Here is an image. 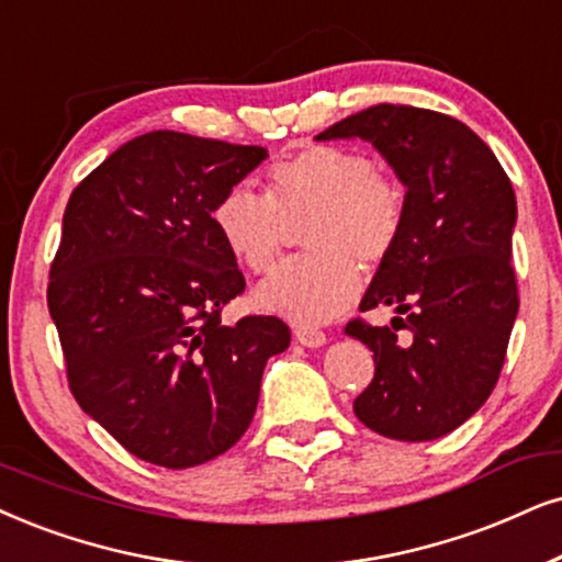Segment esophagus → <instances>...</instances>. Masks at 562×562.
Returning <instances> with one entry per match:
<instances>
[{
    "label": "esophagus",
    "mask_w": 562,
    "mask_h": 562,
    "mask_svg": "<svg viewBox=\"0 0 562 562\" xmlns=\"http://www.w3.org/2000/svg\"><path fill=\"white\" fill-rule=\"evenodd\" d=\"M295 339L303 347H324L326 345V334L318 329H311V326H297Z\"/></svg>",
    "instance_id": "34e87169"
}]
</instances>
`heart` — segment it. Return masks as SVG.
<instances>
[{"label": "heart", "mask_w": 562, "mask_h": 562, "mask_svg": "<svg viewBox=\"0 0 562 562\" xmlns=\"http://www.w3.org/2000/svg\"><path fill=\"white\" fill-rule=\"evenodd\" d=\"M311 215L308 257L290 261L259 288L267 311L295 324H324L360 293V265L392 254L404 220L402 191L379 176L363 153L311 145L267 170V194L233 187L212 210L220 240L248 272L269 274L285 240V223Z\"/></svg>", "instance_id": "heart-1"}]
</instances>
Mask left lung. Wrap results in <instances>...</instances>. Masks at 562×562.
I'll return each mask as SVG.
<instances>
[{"label":"left lung","mask_w":562,"mask_h":562,"mask_svg":"<svg viewBox=\"0 0 562 562\" xmlns=\"http://www.w3.org/2000/svg\"><path fill=\"white\" fill-rule=\"evenodd\" d=\"M316 139L371 142L404 187L400 238L360 311L392 305V325L411 337L400 340L391 326L347 324L375 363L355 415L394 440L446 436L485 404L506 360L518 314L514 187L470 126L436 111L381 103Z\"/></svg>","instance_id":"obj_1"}]
</instances>
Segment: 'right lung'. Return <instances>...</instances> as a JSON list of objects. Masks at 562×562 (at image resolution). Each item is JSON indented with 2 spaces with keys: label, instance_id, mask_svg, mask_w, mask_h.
<instances>
[{
  "label": "right lung",
  "instance_id": "right-lung-1",
  "mask_svg": "<svg viewBox=\"0 0 562 562\" xmlns=\"http://www.w3.org/2000/svg\"><path fill=\"white\" fill-rule=\"evenodd\" d=\"M265 147L181 132L124 142L69 196L48 282L69 389L126 451L187 470L238 443L267 360L290 329L274 316L220 324L246 280L212 225Z\"/></svg>",
  "mask_w": 562,
  "mask_h": 562
}]
</instances>
